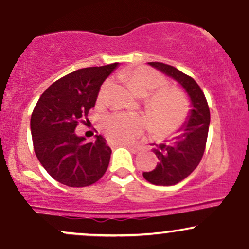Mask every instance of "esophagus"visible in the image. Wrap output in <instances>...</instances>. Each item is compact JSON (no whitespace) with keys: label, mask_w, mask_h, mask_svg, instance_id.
<instances>
[{"label":"esophagus","mask_w":249,"mask_h":249,"mask_svg":"<svg viewBox=\"0 0 249 249\" xmlns=\"http://www.w3.org/2000/svg\"><path fill=\"white\" fill-rule=\"evenodd\" d=\"M119 145H122V146H125V147H128L131 151H134V152H137V151L139 150V147L137 146V145L128 144V142H119Z\"/></svg>","instance_id":"esophagus-1"}]
</instances>
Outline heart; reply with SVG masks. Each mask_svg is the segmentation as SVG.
<instances>
[{"label":"heart","mask_w":249,"mask_h":249,"mask_svg":"<svg viewBox=\"0 0 249 249\" xmlns=\"http://www.w3.org/2000/svg\"><path fill=\"white\" fill-rule=\"evenodd\" d=\"M123 79L132 92L141 97L148 94L164 85L160 73L145 67L134 68L123 73ZM107 84L99 91V98L104 96ZM153 94V93H152ZM146 110L153 127L161 134L176 131L186 118L187 101L181 91L164 88L156 91L146 99ZM145 123L141 117L125 113H113L103 119L102 127L110 139L116 142H132L144 130Z\"/></svg>","instance_id":"1"}]
</instances>
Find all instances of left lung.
Here are the masks:
<instances>
[{
	"label": "left lung",
	"instance_id": "8db88e82",
	"mask_svg": "<svg viewBox=\"0 0 249 249\" xmlns=\"http://www.w3.org/2000/svg\"><path fill=\"white\" fill-rule=\"evenodd\" d=\"M148 64L178 82L187 93L192 107L178 130L180 134L173 138V144H160L153 148L159 160L156 168L142 172L144 178L151 184L171 186L190 176L201 160L210 127V108L206 97L192 77L164 63L150 62Z\"/></svg>",
	"mask_w": 249,
	"mask_h": 249
}]
</instances>
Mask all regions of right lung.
<instances>
[{
	"instance_id": "add662e5",
	"label": "right lung",
	"mask_w": 249,
	"mask_h": 249,
	"mask_svg": "<svg viewBox=\"0 0 249 249\" xmlns=\"http://www.w3.org/2000/svg\"><path fill=\"white\" fill-rule=\"evenodd\" d=\"M118 67L79 69L51 84L39 97L30 119L34 150L53 179L69 187L95 184L107 172L111 148L99 134L85 142L75 128L95 107L103 82Z\"/></svg>"
}]
</instances>
